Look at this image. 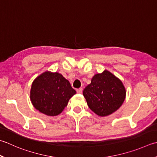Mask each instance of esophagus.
<instances>
[{"label":"esophagus","instance_id":"34e87169","mask_svg":"<svg viewBox=\"0 0 157 157\" xmlns=\"http://www.w3.org/2000/svg\"><path fill=\"white\" fill-rule=\"evenodd\" d=\"M82 90H83L82 88H78V89H77V90H76L77 93H78V94H81V93H82Z\"/></svg>","mask_w":157,"mask_h":157}]
</instances>
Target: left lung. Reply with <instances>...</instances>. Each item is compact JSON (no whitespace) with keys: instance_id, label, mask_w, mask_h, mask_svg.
I'll return each instance as SVG.
<instances>
[{"instance_id":"left-lung-1","label":"left lung","mask_w":157,"mask_h":157,"mask_svg":"<svg viewBox=\"0 0 157 157\" xmlns=\"http://www.w3.org/2000/svg\"><path fill=\"white\" fill-rule=\"evenodd\" d=\"M83 95L92 111L99 116H107L120 108L126 97V89L121 79L105 70L95 74L84 88Z\"/></svg>"}]
</instances>
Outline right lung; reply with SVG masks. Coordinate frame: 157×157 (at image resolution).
<instances>
[{
    "instance_id": "obj_1",
    "label": "right lung",
    "mask_w": 157,
    "mask_h": 157,
    "mask_svg": "<svg viewBox=\"0 0 157 157\" xmlns=\"http://www.w3.org/2000/svg\"><path fill=\"white\" fill-rule=\"evenodd\" d=\"M75 94L76 91L60 73L45 71L33 81L30 97L39 112L55 116L63 111Z\"/></svg>"
}]
</instances>
